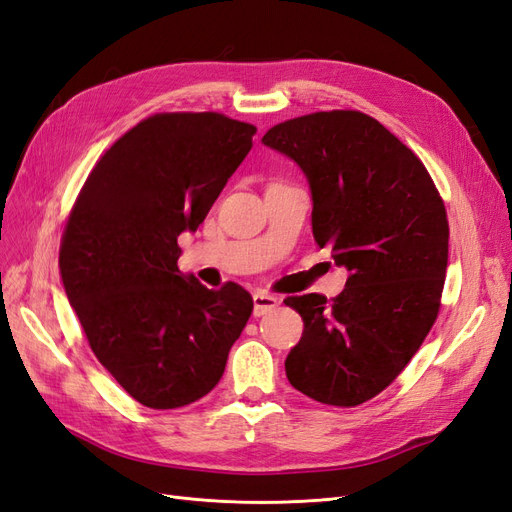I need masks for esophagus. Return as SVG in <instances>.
Here are the masks:
<instances>
[{"instance_id": "1", "label": "esophagus", "mask_w": 512, "mask_h": 512, "mask_svg": "<svg viewBox=\"0 0 512 512\" xmlns=\"http://www.w3.org/2000/svg\"><path fill=\"white\" fill-rule=\"evenodd\" d=\"M280 305V299L275 294H267V292H254V316L260 318Z\"/></svg>"}]
</instances>
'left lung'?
I'll list each match as a JSON object with an SVG mask.
<instances>
[{"label": "left lung", "mask_w": 512, "mask_h": 512, "mask_svg": "<svg viewBox=\"0 0 512 512\" xmlns=\"http://www.w3.org/2000/svg\"><path fill=\"white\" fill-rule=\"evenodd\" d=\"M262 145L303 170L314 239L350 271L333 303L322 294L284 301L305 327L286 376L320 404L359 406L401 374L436 322L448 262L444 203L423 162L359 111L277 123Z\"/></svg>", "instance_id": "left-lung-1"}]
</instances>
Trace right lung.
Segmentation results:
<instances>
[{"instance_id":"add662e5","label":"right lung","mask_w":512,"mask_h":512,"mask_svg":"<svg viewBox=\"0 0 512 512\" xmlns=\"http://www.w3.org/2000/svg\"><path fill=\"white\" fill-rule=\"evenodd\" d=\"M256 128L218 113H160L108 149L76 198L59 273L89 346L138 404L188 406L220 382L254 301L209 290L177 260L252 149Z\"/></svg>"}]
</instances>
